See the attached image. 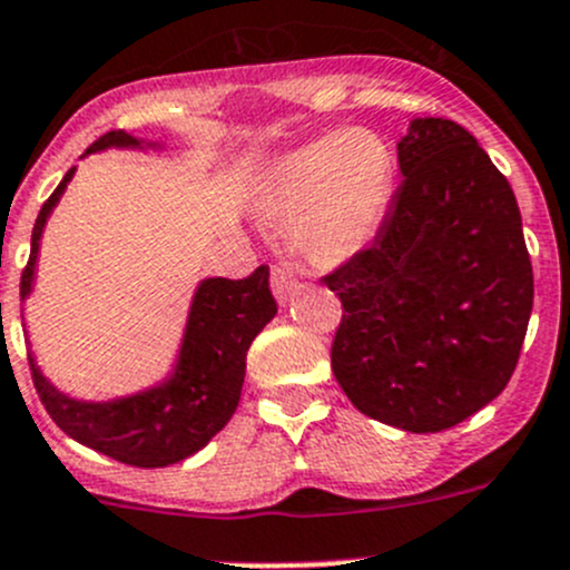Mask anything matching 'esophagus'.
Listing matches in <instances>:
<instances>
[{
	"mask_svg": "<svg viewBox=\"0 0 570 570\" xmlns=\"http://www.w3.org/2000/svg\"><path fill=\"white\" fill-rule=\"evenodd\" d=\"M269 284H273V292H275V297H278V303L289 301L292 292L297 289V278L289 267H273Z\"/></svg>",
	"mask_w": 570,
	"mask_h": 570,
	"instance_id": "esophagus-1",
	"label": "esophagus"
}]
</instances>
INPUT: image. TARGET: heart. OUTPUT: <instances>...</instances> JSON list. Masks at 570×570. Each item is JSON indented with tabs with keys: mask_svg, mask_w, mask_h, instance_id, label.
Segmentation results:
<instances>
[{
	"mask_svg": "<svg viewBox=\"0 0 570 570\" xmlns=\"http://www.w3.org/2000/svg\"><path fill=\"white\" fill-rule=\"evenodd\" d=\"M394 187V157L381 135L344 129L286 154L269 170L262 215L289 226L314 267H338L375 239Z\"/></svg>",
	"mask_w": 570,
	"mask_h": 570,
	"instance_id": "1",
	"label": "heart"
}]
</instances>
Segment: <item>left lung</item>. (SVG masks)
<instances>
[{
  "instance_id": "obj_1",
  "label": "left lung",
  "mask_w": 570,
  "mask_h": 570,
  "mask_svg": "<svg viewBox=\"0 0 570 570\" xmlns=\"http://www.w3.org/2000/svg\"><path fill=\"white\" fill-rule=\"evenodd\" d=\"M375 243L327 275L342 301L331 366L364 416L441 433L508 386L532 314L513 187L474 135L413 118Z\"/></svg>"
}]
</instances>
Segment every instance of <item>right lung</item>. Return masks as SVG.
I'll use <instances>...</instances> for the list:
<instances>
[{
  "mask_svg": "<svg viewBox=\"0 0 570 570\" xmlns=\"http://www.w3.org/2000/svg\"><path fill=\"white\" fill-rule=\"evenodd\" d=\"M129 148L165 151L163 142L142 140L129 131H107L88 154ZM77 168L68 170L40 209L32 228L30 262L21 275V301L36 289L38 253L43 228L60 204ZM278 314L269 292V267H258L245 281L204 278L193 292L181 342L170 372L154 386L112 400H79L55 386L30 350V370L40 402L57 428L79 444L137 469H163L204 450L228 424L239 405L250 342Z\"/></svg>",
  "mask_w": 570,
  "mask_h": 570,
  "instance_id": "1",
  "label": "right lung"
}]
</instances>
